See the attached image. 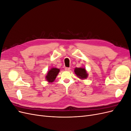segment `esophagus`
<instances>
[{"label":"esophagus","instance_id":"34e87169","mask_svg":"<svg viewBox=\"0 0 131 131\" xmlns=\"http://www.w3.org/2000/svg\"><path fill=\"white\" fill-rule=\"evenodd\" d=\"M70 69V68H68V67H66V68H64V70L66 71H69Z\"/></svg>","mask_w":131,"mask_h":131}]
</instances>
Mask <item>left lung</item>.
Returning a JSON list of instances; mask_svg holds the SVG:
<instances>
[{
    "label": "left lung",
    "instance_id": "left-lung-1",
    "mask_svg": "<svg viewBox=\"0 0 131 131\" xmlns=\"http://www.w3.org/2000/svg\"><path fill=\"white\" fill-rule=\"evenodd\" d=\"M74 72L78 77L81 79H85L88 77V74L85 68H76L74 69Z\"/></svg>",
    "mask_w": 131,
    "mask_h": 131
}]
</instances>
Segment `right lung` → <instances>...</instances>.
Returning <instances> with one entry per match:
<instances>
[{
	"mask_svg": "<svg viewBox=\"0 0 131 131\" xmlns=\"http://www.w3.org/2000/svg\"><path fill=\"white\" fill-rule=\"evenodd\" d=\"M59 70L56 68H52L48 71L45 77L46 80L49 82H52L56 78L59 72Z\"/></svg>",
	"mask_w": 131,
	"mask_h": 131,
	"instance_id": "right-lung-1",
	"label": "right lung"
}]
</instances>
